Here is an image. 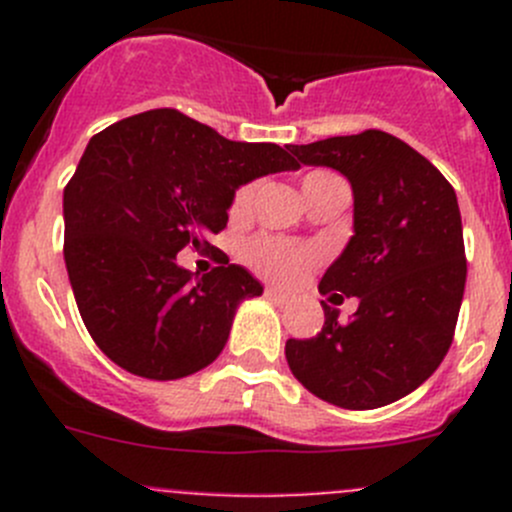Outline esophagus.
<instances>
[{"label": "esophagus", "instance_id": "esophagus-1", "mask_svg": "<svg viewBox=\"0 0 512 512\" xmlns=\"http://www.w3.org/2000/svg\"><path fill=\"white\" fill-rule=\"evenodd\" d=\"M265 297L272 299V302H277V304H287L289 302L287 294L280 292V289H275V287H267L265 289Z\"/></svg>", "mask_w": 512, "mask_h": 512}]
</instances>
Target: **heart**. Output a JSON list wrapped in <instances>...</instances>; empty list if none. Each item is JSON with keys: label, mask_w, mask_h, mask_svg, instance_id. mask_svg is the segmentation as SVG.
Masks as SVG:
<instances>
[{"label": "heart", "mask_w": 512, "mask_h": 512, "mask_svg": "<svg viewBox=\"0 0 512 512\" xmlns=\"http://www.w3.org/2000/svg\"><path fill=\"white\" fill-rule=\"evenodd\" d=\"M334 180L342 178L337 173H329V170H312L304 178V193L324 183H334ZM252 198H255V183L242 185L235 193V200H232V213L245 215L250 210ZM242 260L257 275L267 277L272 282H280V285H292L309 267L322 260V250L312 245H294V242L280 240V237H255L242 250Z\"/></svg>", "instance_id": "obj_1"}]
</instances>
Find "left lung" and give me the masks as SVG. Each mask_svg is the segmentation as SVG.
I'll list each match as a JSON object with an SVG mask.
<instances>
[{
	"label": "left lung",
	"instance_id": "obj_1",
	"mask_svg": "<svg viewBox=\"0 0 512 512\" xmlns=\"http://www.w3.org/2000/svg\"><path fill=\"white\" fill-rule=\"evenodd\" d=\"M289 151L352 183L354 235L319 292L329 302L356 297L359 309L342 324L322 302V332L289 339L287 364L322 401L379 409L418 389L453 342L466 289L456 190L409 143L374 128Z\"/></svg>",
	"mask_w": 512,
	"mask_h": 512
}]
</instances>
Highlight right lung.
I'll return each instance as SVG.
<instances>
[{"label":"right lung","instance_id":"1","mask_svg":"<svg viewBox=\"0 0 512 512\" xmlns=\"http://www.w3.org/2000/svg\"><path fill=\"white\" fill-rule=\"evenodd\" d=\"M299 163L275 143L223 138L175 108L96 133L64 188V260L81 319L113 364L143 379H183L213 364L242 299L262 285L208 242L235 190ZM183 246L219 267L183 271Z\"/></svg>","mask_w":512,"mask_h":512}]
</instances>
